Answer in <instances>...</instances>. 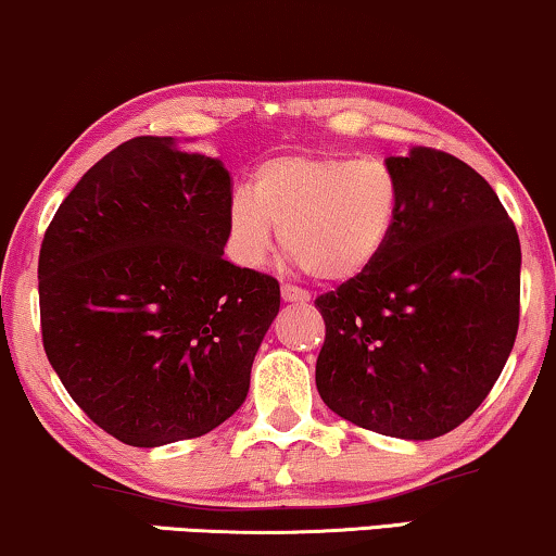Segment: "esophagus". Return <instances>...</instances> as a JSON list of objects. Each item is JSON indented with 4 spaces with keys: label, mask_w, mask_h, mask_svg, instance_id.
<instances>
[{
    "label": "esophagus",
    "mask_w": 556,
    "mask_h": 556,
    "mask_svg": "<svg viewBox=\"0 0 556 556\" xmlns=\"http://www.w3.org/2000/svg\"><path fill=\"white\" fill-rule=\"evenodd\" d=\"M281 300L285 302H294V304H307L312 296L304 289L294 287V285H281Z\"/></svg>",
    "instance_id": "1"
}]
</instances>
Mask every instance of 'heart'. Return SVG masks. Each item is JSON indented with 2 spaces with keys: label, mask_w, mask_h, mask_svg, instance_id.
<instances>
[{
  "label": "heart",
  "mask_w": 556,
  "mask_h": 556,
  "mask_svg": "<svg viewBox=\"0 0 556 556\" xmlns=\"http://www.w3.org/2000/svg\"><path fill=\"white\" fill-rule=\"evenodd\" d=\"M403 216L401 178L386 161L277 155L233 191L229 229L239 260L262 264L281 231L287 254L312 277L348 281L386 254Z\"/></svg>",
  "instance_id": "1"
}]
</instances>
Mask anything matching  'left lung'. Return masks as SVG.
Masks as SVG:
<instances>
[{"instance_id":"1","label":"left lung","mask_w":556,"mask_h":556,"mask_svg":"<svg viewBox=\"0 0 556 556\" xmlns=\"http://www.w3.org/2000/svg\"><path fill=\"white\" fill-rule=\"evenodd\" d=\"M403 216L365 275L319 294L317 390L367 431L428 441L491 393L519 330L521 247L486 178L456 155L388 159Z\"/></svg>"}]
</instances>
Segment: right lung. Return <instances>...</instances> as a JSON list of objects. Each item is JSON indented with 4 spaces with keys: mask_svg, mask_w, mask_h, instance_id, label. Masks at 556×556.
<instances>
[{
    "mask_svg": "<svg viewBox=\"0 0 556 556\" xmlns=\"http://www.w3.org/2000/svg\"><path fill=\"white\" fill-rule=\"evenodd\" d=\"M231 176L174 138L125 140L47 226V359L105 433L138 448L214 431L249 393L279 281L224 260Z\"/></svg>",
    "mask_w": 556,
    "mask_h": 556,
    "instance_id": "add662e5",
    "label": "right lung"
}]
</instances>
